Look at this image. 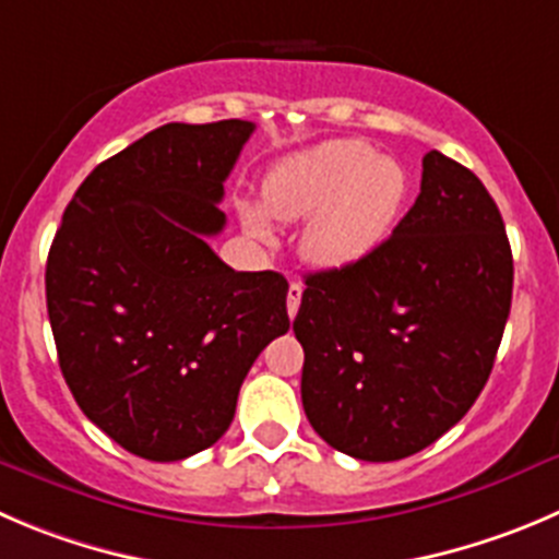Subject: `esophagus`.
<instances>
[{
    "mask_svg": "<svg viewBox=\"0 0 559 559\" xmlns=\"http://www.w3.org/2000/svg\"><path fill=\"white\" fill-rule=\"evenodd\" d=\"M299 305H301V285L290 283V288H288V316L290 318H296V312H299Z\"/></svg>",
    "mask_w": 559,
    "mask_h": 559,
    "instance_id": "esophagus-1",
    "label": "esophagus"
}]
</instances>
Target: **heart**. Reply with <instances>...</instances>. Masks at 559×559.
<instances>
[{
    "instance_id": "obj_1",
    "label": "heart",
    "mask_w": 559,
    "mask_h": 559,
    "mask_svg": "<svg viewBox=\"0 0 559 559\" xmlns=\"http://www.w3.org/2000/svg\"><path fill=\"white\" fill-rule=\"evenodd\" d=\"M406 173L362 140H332L283 158L263 183V205L274 219H307L301 249L323 269L362 260L395 225L406 200ZM243 222L265 236V216L247 205Z\"/></svg>"
}]
</instances>
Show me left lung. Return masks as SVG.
Here are the masks:
<instances>
[{"instance_id": "left-lung-1", "label": "left lung", "mask_w": 559, "mask_h": 559, "mask_svg": "<svg viewBox=\"0 0 559 559\" xmlns=\"http://www.w3.org/2000/svg\"><path fill=\"white\" fill-rule=\"evenodd\" d=\"M305 283L294 332L307 419L350 459L397 461L448 433L486 386L513 254L480 178L430 151L392 236Z\"/></svg>"}]
</instances>
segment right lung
<instances>
[{"mask_svg":"<svg viewBox=\"0 0 559 559\" xmlns=\"http://www.w3.org/2000/svg\"><path fill=\"white\" fill-rule=\"evenodd\" d=\"M247 120L167 123L84 178L46 263L60 370L79 408L147 461L219 442L260 350L290 329L276 271H233L205 238Z\"/></svg>","mask_w":559,"mask_h":559,"instance_id":"right-lung-1","label":"right lung"}]
</instances>
